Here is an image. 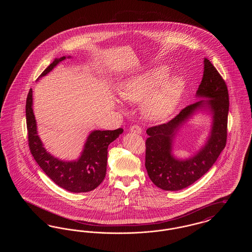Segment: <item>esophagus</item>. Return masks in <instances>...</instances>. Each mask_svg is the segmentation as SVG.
<instances>
[{"mask_svg":"<svg viewBox=\"0 0 252 252\" xmlns=\"http://www.w3.org/2000/svg\"><path fill=\"white\" fill-rule=\"evenodd\" d=\"M130 131L133 132V133H136V134H141L143 130H142V128L139 126L134 125V126H130Z\"/></svg>","mask_w":252,"mask_h":252,"instance_id":"1","label":"esophagus"}]
</instances>
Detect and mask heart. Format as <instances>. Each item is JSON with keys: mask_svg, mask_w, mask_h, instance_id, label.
Instances as JSON below:
<instances>
[{"mask_svg": "<svg viewBox=\"0 0 252 252\" xmlns=\"http://www.w3.org/2000/svg\"><path fill=\"white\" fill-rule=\"evenodd\" d=\"M170 69L158 65L127 77L121 83V98L130 103H142L144 115L160 123L167 120L180 105L186 82L180 75L168 77Z\"/></svg>", "mask_w": 252, "mask_h": 252, "instance_id": "heart-1", "label": "heart"}]
</instances>
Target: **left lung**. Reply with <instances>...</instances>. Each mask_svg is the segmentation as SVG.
<instances>
[{"label": "left lung", "instance_id": "left-lung-1", "mask_svg": "<svg viewBox=\"0 0 252 252\" xmlns=\"http://www.w3.org/2000/svg\"><path fill=\"white\" fill-rule=\"evenodd\" d=\"M195 96L200 99L183 108L166 124L149 127L146 133L145 168L152 182L165 191H179L199 180L214 165L226 146L229 102L227 85L216 67L204 60L203 77ZM198 111L212 116L206 143L192 157L178 159L172 154L173 140L180 127Z\"/></svg>", "mask_w": 252, "mask_h": 252}]
</instances>
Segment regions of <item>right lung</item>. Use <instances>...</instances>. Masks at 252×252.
I'll list each match as a JSON object with an SVG mask.
<instances>
[{
    "label": "right lung",
    "mask_w": 252,
    "mask_h": 252,
    "mask_svg": "<svg viewBox=\"0 0 252 252\" xmlns=\"http://www.w3.org/2000/svg\"><path fill=\"white\" fill-rule=\"evenodd\" d=\"M67 58L70 59L71 57L56 59L38 78L46 75ZM25 113L31 154L51 180L61 188L72 192H90L100 185L106 177L108 145L123 133L122 128L91 132L79 158L75 160H62L49 153L37 135L32 89H30L26 99Z\"/></svg>",
    "instance_id": "right-lung-1"
}]
</instances>
